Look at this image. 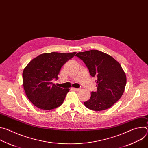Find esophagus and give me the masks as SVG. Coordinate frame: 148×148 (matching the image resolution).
Segmentation results:
<instances>
[{
  "instance_id": "obj_1",
  "label": "esophagus",
  "mask_w": 148,
  "mask_h": 148,
  "mask_svg": "<svg viewBox=\"0 0 148 148\" xmlns=\"http://www.w3.org/2000/svg\"><path fill=\"white\" fill-rule=\"evenodd\" d=\"M71 89L74 91H79L80 90L79 88H71Z\"/></svg>"
}]
</instances>
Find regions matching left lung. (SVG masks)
<instances>
[{
    "mask_svg": "<svg viewBox=\"0 0 148 148\" xmlns=\"http://www.w3.org/2000/svg\"><path fill=\"white\" fill-rule=\"evenodd\" d=\"M96 77L97 91L91 92V98L84 102L93 111L110 108L122 97L126 84V77L121 64L111 56L97 50L79 52L76 55Z\"/></svg>",
    "mask_w": 148,
    "mask_h": 148,
    "instance_id": "left-lung-1",
    "label": "left lung"
}]
</instances>
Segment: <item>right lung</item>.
Here are the masks:
<instances>
[{
  "label": "right lung",
  "mask_w": 148,
  "mask_h": 148,
  "mask_svg": "<svg viewBox=\"0 0 148 148\" xmlns=\"http://www.w3.org/2000/svg\"><path fill=\"white\" fill-rule=\"evenodd\" d=\"M76 52L41 54L33 59L23 72V84L30 101L41 110H50L60 107L69 88L57 87L51 81L58 79L61 67Z\"/></svg>",
  "instance_id": "add662e5"
}]
</instances>
